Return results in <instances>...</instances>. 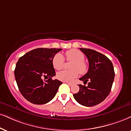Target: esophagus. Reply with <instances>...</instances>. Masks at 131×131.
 <instances>
[{"label":"esophagus","mask_w":131,"mask_h":131,"mask_svg":"<svg viewBox=\"0 0 131 131\" xmlns=\"http://www.w3.org/2000/svg\"><path fill=\"white\" fill-rule=\"evenodd\" d=\"M66 83H67L68 84V85L69 86H72V84H71V83H69V82H65Z\"/></svg>","instance_id":"esophagus-1"}]
</instances>
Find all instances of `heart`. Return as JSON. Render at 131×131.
I'll use <instances>...</instances> for the list:
<instances>
[{
    "instance_id": "b5f03b06",
    "label": "heart",
    "mask_w": 131,
    "mask_h": 131,
    "mask_svg": "<svg viewBox=\"0 0 131 131\" xmlns=\"http://www.w3.org/2000/svg\"><path fill=\"white\" fill-rule=\"evenodd\" d=\"M67 60L72 62L71 69L67 71L63 70L57 73V79L64 82H71L74 79L80 74H85L87 72L88 67L86 63L84 62L85 56L83 53L77 49H71L65 53ZM64 64V58L60 53H57L52 59V65L57 70L61 69Z\"/></svg>"
}]
</instances>
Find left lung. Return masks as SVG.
<instances>
[{
    "instance_id": "1",
    "label": "left lung",
    "mask_w": 131,
    "mask_h": 131,
    "mask_svg": "<svg viewBox=\"0 0 131 131\" xmlns=\"http://www.w3.org/2000/svg\"><path fill=\"white\" fill-rule=\"evenodd\" d=\"M79 49L89 62L88 71L79 79L88 86L79 85L80 90L73 96L80 105L94 106L102 102L110 93L115 76L113 64L106 56L97 51Z\"/></svg>"
}]
</instances>
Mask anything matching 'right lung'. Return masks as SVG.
I'll list each match as a JSON object with an SVG mask.
<instances>
[{
	"mask_svg": "<svg viewBox=\"0 0 131 131\" xmlns=\"http://www.w3.org/2000/svg\"><path fill=\"white\" fill-rule=\"evenodd\" d=\"M61 50L37 48L19 59L14 70L15 79L21 95L29 102L43 105L55 97L62 82L52 79L56 75L52 59ZM44 77L48 80H43Z\"/></svg>",
	"mask_w": 131,
	"mask_h": 131,
	"instance_id": "add662e5",
	"label": "right lung"
}]
</instances>
